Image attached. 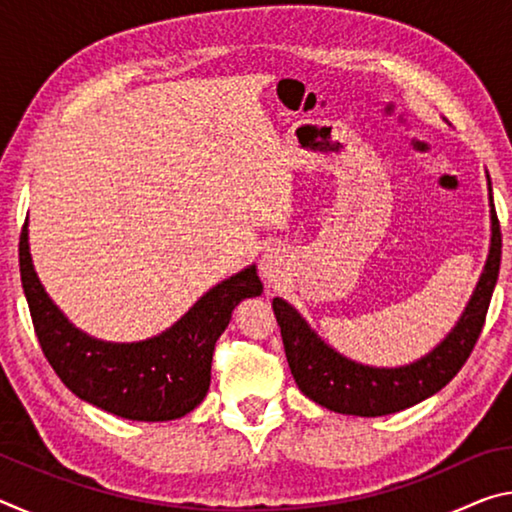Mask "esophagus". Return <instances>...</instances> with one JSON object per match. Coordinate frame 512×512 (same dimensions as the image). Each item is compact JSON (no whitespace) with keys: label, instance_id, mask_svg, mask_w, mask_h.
Listing matches in <instances>:
<instances>
[{"label":"esophagus","instance_id":"1","mask_svg":"<svg viewBox=\"0 0 512 512\" xmlns=\"http://www.w3.org/2000/svg\"><path fill=\"white\" fill-rule=\"evenodd\" d=\"M289 271V253L280 246H268L259 259V273L268 284H277Z\"/></svg>","mask_w":512,"mask_h":512}]
</instances>
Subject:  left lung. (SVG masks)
<instances>
[{
	"label": "left lung",
	"instance_id": "1",
	"mask_svg": "<svg viewBox=\"0 0 512 512\" xmlns=\"http://www.w3.org/2000/svg\"><path fill=\"white\" fill-rule=\"evenodd\" d=\"M488 189L492 239L481 280L447 339L409 366L372 368L345 359L320 339L287 300L273 298V311L282 332L291 375L309 400L336 413L377 418V415H391L427 400L456 377L479 341L499 277L501 228L495 203H492L490 176Z\"/></svg>",
	"mask_w": 512,
	"mask_h": 512
}]
</instances>
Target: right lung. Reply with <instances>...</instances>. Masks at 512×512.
Masks as SVG:
<instances>
[{"label": "right lung", "instance_id": "obj_1", "mask_svg": "<svg viewBox=\"0 0 512 512\" xmlns=\"http://www.w3.org/2000/svg\"><path fill=\"white\" fill-rule=\"evenodd\" d=\"M20 275L40 348L60 381L76 397L126 420L183 418L210 388L212 352L239 300L262 293L257 268L248 266L210 289L160 336L140 343H108L83 334L42 287L29 253V230L20 235Z\"/></svg>", "mask_w": 512, "mask_h": 512}]
</instances>
